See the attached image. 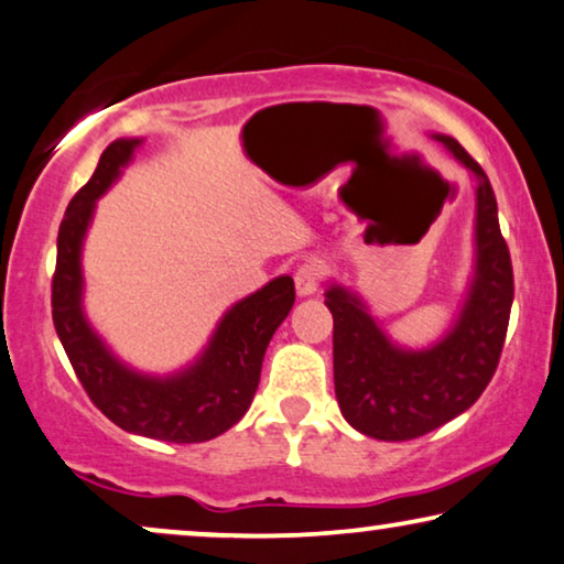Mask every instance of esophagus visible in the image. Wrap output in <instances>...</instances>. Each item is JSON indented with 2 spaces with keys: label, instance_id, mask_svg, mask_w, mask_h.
Masks as SVG:
<instances>
[{
  "label": "esophagus",
  "instance_id": "1",
  "mask_svg": "<svg viewBox=\"0 0 564 564\" xmlns=\"http://www.w3.org/2000/svg\"><path fill=\"white\" fill-rule=\"evenodd\" d=\"M325 265H322L319 260H306L302 265L296 268L294 273V281H296V291L302 296H312L314 291H319L322 281H325Z\"/></svg>",
  "mask_w": 564,
  "mask_h": 564
}]
</instances>
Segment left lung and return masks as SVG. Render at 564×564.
Listing matches in <instances>:
<instances>
[{
	"instance_id": "obj_1",
	"label": "left lung",
	"mask_w": 564,
	"mask_h": 564,
	"mask_svg": "<svg viewBox=\"0 0 564 564\" xmlns=\"http://www.w3.org/2000/svg\"><path fill=\"white\" fill-rule=\"evenodd\" d=\"M435 139L477 177V270L452 333L431 350H402L356 296L340 286L325 294L337 404L356 431L379 441L417 438L479 400L498 369L513 304V265L490 180L459 141Z\"/></svg>"
}]
</instances>
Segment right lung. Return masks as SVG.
I'll list each match as a JSON object with an SVG mask.
<instances>
[{"label":"right lung","instance_id":"obj_1","mask_svg":"<svg viewBox=\"0 0 564 564\" xmlns=\"http://www.w3.org/2000/svg\"><path fill=\"white\" fill-rule=\"evenodd\" d=\"M139 139H120L105 149L95 175L69 200L58 227L56 270L51 281L54 327L77 379L97 410L129 433L170 444H200L229 431L250 408L260 384L270 337L289 317L296 291L281 275L224 314L204 356L170 379L141 377L118 364L82 314L79 250L95 200L131 160Z\"/></svg>","mask_w":564,"mask_h":564}]
</instances>
